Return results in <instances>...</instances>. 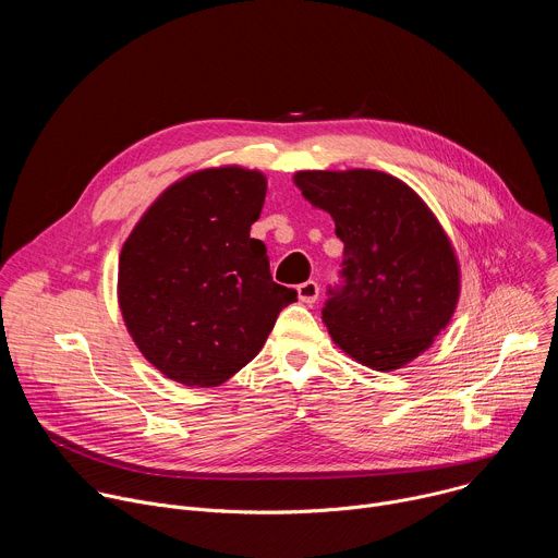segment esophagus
Instances as JSON below:
<instances>
[{"mask_svg": "<svg viewBox=\"0 0 558 558\" xmlns=\"http://www.w3.org/2000/svg\"><path fill=\"white\" fill-rule=\"evenodd\" d=\"M317 295H320V287H317V282L306 280V282L298 284V298H300V302L313 304V302L317 300Z\"/></svg>", "mask_w": 558, "mask_h": 558, "instance_id": "1", "label": "esophagus"}]
</instances>
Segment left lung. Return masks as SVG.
Segmentation results:
<instances>
[{
    "label": "left lung",
    "mask_w": 558,
    "mask_h": 558,
    "mask_svg": "<svg viewBox=\"0 0 558 558\" xmlns=\"http://www.w3.org/2000/svg\"><path fill=\"white\" fill-rule=\"evenodd\" d=\"M302 196L344 243L340 289L323 308L331 340L373 371L402 368L448 327L461 271L448 233L404 181L377 170H304Z\"/></svg>",
    "instance_id": "obj_1"
}]
</instances>
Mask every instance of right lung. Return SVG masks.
Segmentation results:
<instances>
[{
	"label": "right lung",
	"mask_w": 558,
	"mask_h": 558,
	"mask_svg": "<svg viewBox=\"0 0 558 558\" xmlns=\"http://www.w3.org/2000/svg\"><path fill=\"white\" fill-rule=\"evenodd\" d=\"M267 177L205 168L172 183L134 225L119 256V308L143 357L183 386H220L265 347L298 300L276 284L260 218Z\"/></svg>",
	"instance_id": "1"
}]
</instances>
